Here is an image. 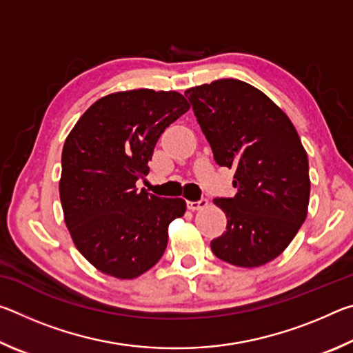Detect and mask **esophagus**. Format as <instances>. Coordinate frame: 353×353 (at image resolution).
Listing matches in <instances>:
<instances>
[{
    "mask_svg": "<svg viewBox=\"0 0 353 353\" xmlns=\"http://www.w3.org/2000/svg\"><path fill=\"white\" fill-rule=\"evenodd\" d=\"M208 205V201L207 199H199V201H187V207L188 210L191 212H198V210H202V208H205Z\"/></svg>",
    "mask_w": 353,
    "mask_h": 353,
    "instance_id": "1",
    "label": "esophagus"
}]
</instances>
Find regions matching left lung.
Returning <instances> with one entry per match:
<instances>
[{
  "label": "left lung",
  "instance_id": "obj_1",
  "mask_svg": "<svg viewBox=\"0 0 353 353\" xmlns=\"http://www.w3.org/2000/svg\"><path fill=\"white\" fill-rule=\"evenodd\" d=\"M185 97L210 143L214 162L234 168V198L213 202L227 227L210 243L219 260L263 266L288 248L307 218L308 157L291 119L248 82L219 79Z\"/></svg>",
  "mask_w": 353,
  "mask_h": 353
}]
</instances>
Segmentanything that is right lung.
Wrapping results in <instances>:
<instances>
[{"label": "right lung", "mask_w": 353, "mask_h": 353, "mask_svg": "<svg viewBox=\"0 0 353 353\" xmlns=\"http://www.w3.org/2000/svg\"><path fill=\"white\" fill-rule=\"evenodd\" d=\"M190 109L177 92H117L92 104L71 129L62 151L59 193L77 250L107 276L130 280L157 263L168 225L183 216L181 198L143 188L155 143Z\"/></svg>", "instance_id": "obj_1"}]
</instances>
